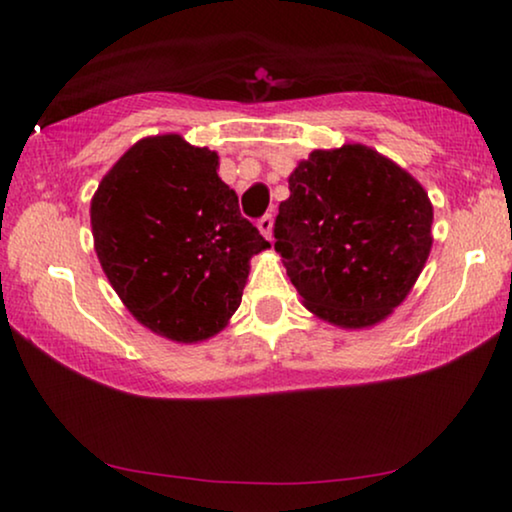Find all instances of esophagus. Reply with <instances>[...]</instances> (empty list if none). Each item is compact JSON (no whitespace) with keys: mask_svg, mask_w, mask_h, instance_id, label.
Instances as JSON below:
<instances>
[{"mask_svg":"<svg viewBox=\"0 0 512 512\" xmlns=\"http://www.w3.org/2000/svg\"><path fill=\"white\" fill-rule=\"evenodd\" d=\"M272 223H275L272 214H265L258 219V230H261L263 237H268V240H272Z\"/></svg>","mask_w":512,"mask_h":512,"instance_id":"1","label":"esophagus"}]
</instances>
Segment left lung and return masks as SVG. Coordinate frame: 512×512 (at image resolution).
Here are the masks:
<instances>
[{
  "mask_svg": "<svg viewBox=\"0 0 512 512\" xmlns=\"http://www.w3.org/2000/svg\"><path fill=\"white\" fill-rule=\"evenodd\" d=\"M275 249L303 303L345 328L382 321L403 303L431 251L424 188L361 144L312 151L289 177Z\"/></svg>",
  "mask_w": 512,
  "mask_h": 512,
  "instance_id": "1",
  "label": "left lung"
}]
</instances>
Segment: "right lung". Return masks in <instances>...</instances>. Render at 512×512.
<instances>
[{
  "label": "right lung",
  "mask_w": 512,
  "mask_h": 512,
  "mask_svg": "<svg viewBox=\"0 0 512 512\" xmlns=\"http://www.w3.org/2000/svg\"><path fill=\"white\" fill-rule=\"evenodd\" d=\"M216 170L214 151L149 137L123 153L90 205L104 275L139 324L177 342L226 326L249 258L270 247Z\"/></svg>",
  "instance_id": "obj_1"
}]
</instances>
